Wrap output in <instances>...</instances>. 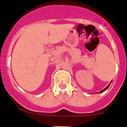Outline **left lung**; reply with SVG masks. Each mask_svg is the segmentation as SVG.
Listing matches in <instances>:
<instances>
[{
	"instance_id": "obj_1",
	"label": "left lung",
	"mask_w": 127,
	"mask_h": 127,
	"mask_svg": "<svg viewBox=\"0 0 127 127\" xmlns=\"http://www.w3.org/2000/svg\"><path fill=\"white\" fill-rule=\"evenodd\" d=\"M110 85H111V83H109V85L108 86H107V87H106V88H104V90H102V91H100V92H98V93H101V92H104V91H105V90H107V88H109V86H110Z\"/></svg>"
}]
</instances>
